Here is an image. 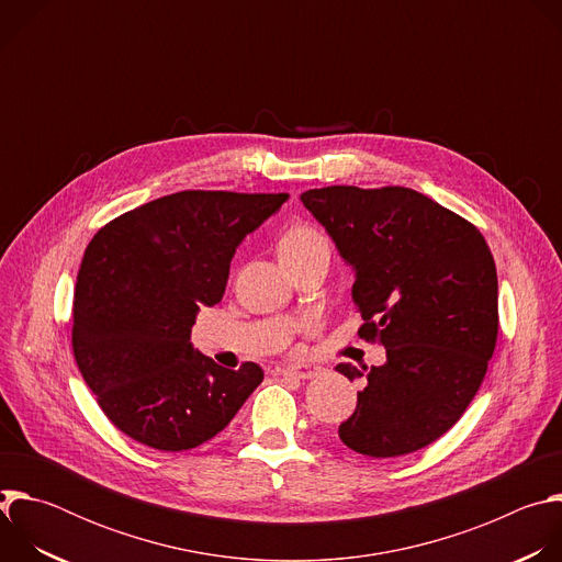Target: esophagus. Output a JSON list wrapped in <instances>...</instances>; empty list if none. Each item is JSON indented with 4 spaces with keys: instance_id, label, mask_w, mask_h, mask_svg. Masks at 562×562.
Listing matches in <instances>:
<instances>
[{
    "instance_id": "1",
    "label": "esophagus",
    "mask_w": 562,
    "mask_h": 562,
    "mask_svg": "<svg viewBox=\"0 0 562 562\" xmlns=\"http://www.w3.org/2000/svg\"><path fill=\"white\" fill-rule=\"evenodd\" d=\"M280 373L289 375V378H297V380H311V378H317L319 373H323V367H317V364H289V367H282Z\"/></svg>"
}]
</instances>
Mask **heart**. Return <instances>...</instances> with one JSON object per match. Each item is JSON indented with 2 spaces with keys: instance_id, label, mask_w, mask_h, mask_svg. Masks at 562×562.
I'll return each mask as SVG.
<instances>
[{
  "instance_id": "b5f03b06",
  "label": "heart",
  "mask_w": 562,
  "mask_h": 562,
  "mask_svg": "<svg viewBox=\"0 0 562 562\" xmlns=\"http://www.w3.org/2000/svg\"><path fill=\"white\" fill-rule=\"evenodd\" d=\"M325 247H327V239L323 233L308 224H297L289 228L280 239V258L300 256V254H308L313 249H325Z\"/></svg>"
}]
</instances>
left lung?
<instances>
[{"label":"left lung","instance_id":"8db88e82","mask_svg":"<svg viewBox=\"0 0 562 562\" xmlns=\"http://www.w3.org/2000/svg\"><path fill=\"white\" fill-rule=\"evenodd\" d=\"M300 200L356 271L358 336L386 349L340 440L371 458L431 445L460 420L496 349L498 276L483 233L407 187H325Z\"/></svg>","mask_w":562,"mask_h":562}]
</instances>
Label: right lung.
Listing matches in <instances>:
<instances>
[{"mask_svg":"<svg viewBox=\"0 0 562 562\" xmlns=\"http://www.w3.org/2000/svg\"><path fill=\"white\" fill-rule=\"evenodd\" d=\"M289 193L180 191L104 224L72 297V353L106 418L159 451L220 434L262 382L191 347L200 304L222 300L231 258Z\"/></svg>","mask_w":562,"mask_h":562,"instance_id":"1","label":"right lung"}]
</instances>
